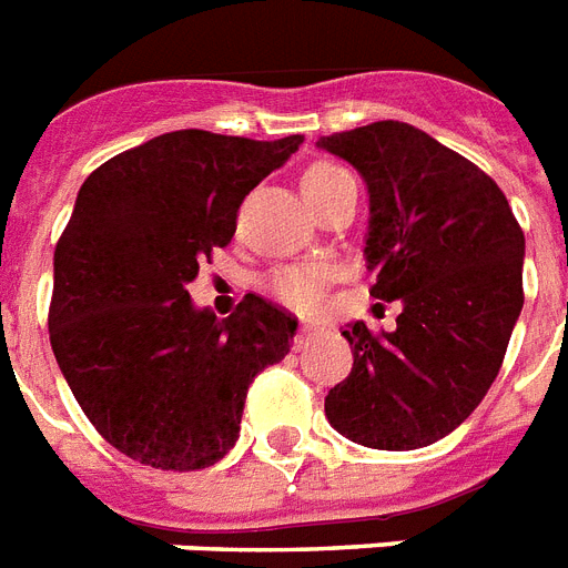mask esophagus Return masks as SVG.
<instances>
[{"label": "esophagus", "instance_id": "34e87169", "mask_svg": "<svg viewBox=\"0 0 568 568\" xmlns=\"http://www.w3.org/2000/svg\"><path fill=\"white\" fill-rule=\"evenodd\" d=\"M316 334H318V327L311 325V322H304V325L298 327V334H295V348H304V345H307Z\"/></svg>", "mask_w": 568, "mask_h": 568}]
</instances>
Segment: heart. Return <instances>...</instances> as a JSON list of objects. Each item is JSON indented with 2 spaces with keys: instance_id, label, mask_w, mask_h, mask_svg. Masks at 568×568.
<instances>
[{
  "instance_id": "b5f03b06",
  "label": "heart",
  "mask_w": 568,
  "mask_h": 568,
  "mask_svg": "<svg viewBox=\"0 0 568 568\" xmlns=\"http://www.w3.org/2000/svg\"><path fill=\"white\" fill-rule=\"evenodd\" d=\"M351 173L339 165H331V162H322V165H313L311 171L302 176V191H318L325 185H334L339 180H348ZM327 266L322 264H304V266H287V270H278V273L270 278V287L278 295L281 302L295 307V311H313L322 298V290H325L327 281Z\"/></svg>"
}]
</instances>
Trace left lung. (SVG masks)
<instances>
[{
  "label": "left lung",
  "mask_w": 568,
  "mask_h": 568,
  "mask_svg": "<svg viewBox=\"0 0 568 568\" xmlns=\"http://www.w3.org/2000/svg\"><path fill=\"white\" fill-rule=\"evenodd\" d=\"M368 189L372 295L400 302L392 334L354 322V368L325 397L336 433L372 449L449 435L487 395L523 311L526 237L485 171L403 121L322 135Z\"/></svg>",
  "instance_id": "obj_1"
}]
</instances>
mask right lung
Returning a JSON list of instances; mask_svg holds the SVG:
<instances>
[{
  "mask_svg": "<svg viewBox=\"0 0 568 568\" xmlns=\"http://www.w3.org/2000/svg\"><path fill=\"white\" fill-rule=\"evenodd\" d=\"M302 142L176 130L112 156L78 191L54 250L51 351L83 415L133 462H220L255 374L287 357L290 313L250 293L217 318L189 284L229 246L243 196Z\"/></svg>",
  "mask_w": 568,
  "mask_h": 568,
  "instance_id": "obj_1",
  "label": "right lung"
}]
</instances>
